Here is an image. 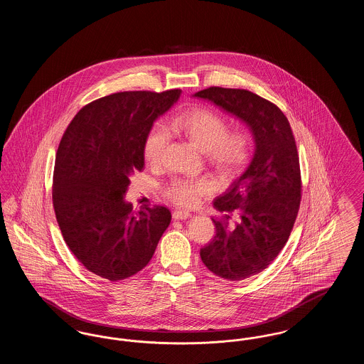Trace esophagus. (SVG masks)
Instances as JSON below:
<instances>
[{"label":"esophagus","instance_id":"34e87169","mask_svg":"<svg viewBox=\"0 0 364 364\" xmlns=\"http://www.w3.org/2000/svg\"><path fill=\"white\" fill-rule=\"evenodd\" d=\"M190 217L191 214L188 211H181V210H174L173 211L174 220H187Z\"/></svg>","mask_w":364,"mask_h":364}]
</instances>
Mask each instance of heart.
Wrapping results in <instances>:
<instances>
[{
	"label": "heart",
	"instance_id": "1",
	"mask_svg": "<svg viewBox=\"0 0 364 364\" xmlns=\"http://www.w3.org/2000/svg\"><path fill=\"white\" fill-rule=\"evenodd\" d=\"M172 131L180 132L195 143L208 158L221 171H232L240 165L247 156L250 140L242 132H229L225 119L214 110L205 107H193L177 116L171 124ZM168 140L166 129L156 125L144 140L143 156L147 164L159 162ZM217 190V183L210 177L196 180L176 178L168 188L166 195L174 203L192 206L203 195H210Z\"/></svg>",
	"mask_w": 364,
	"mask_h": 364
}]
</instances>
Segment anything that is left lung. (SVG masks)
<instances>
[{
  "instance_id": "8db88e82",
  "label": "left lung",
  "mask_w": 364,
  "mask_h": 364,
  "mask_svg": "<svg viewBox=\"0 0 364 364\" xmlns=\"http://www.w3.org/2000/svg\"><path fill=\"white\" fill-rule=\"evenodd\" d=\"M193 97L208 100L250 127L254 154L248 166L214 200L220 211H236L213 220L217 233L200 250L210 272L229 281H242L264 270L288 242L300 205V166L292 129L279 107L239 88L210 87Z\"/></svg>"
}]
</instances>
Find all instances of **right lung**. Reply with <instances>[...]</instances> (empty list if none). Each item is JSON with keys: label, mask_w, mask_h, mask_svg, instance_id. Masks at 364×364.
<instances>
[{"label": "right lung", "mask_w": 364, "mask_h": 364, "mask_svg": "<svg viewBox=\"0 0 364 364\" xmlns=\"http://www.w3.org/2000/svg\"><path fill=\"white\" fill-rule=\"evenodd\" d=\"M180 95L181 90L107 95L80 109L60 141L53 174L55 218L72 254L100 277L136 274L171 224L164 206L132 211L125 192L129 177L144 169L149 132Z\"/></svg>", "instance_id": "add662e5"}]
</instances>
